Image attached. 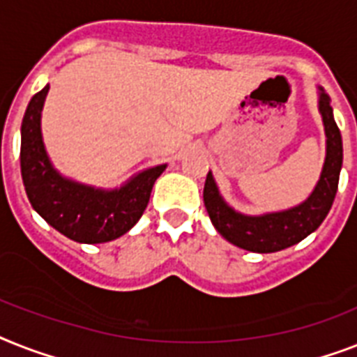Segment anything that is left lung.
<instances>
[{
  "instance_id": "left-lung-1",
  "label": "left lung",
  "mask_w": 357,
  "mask_h": 357,
  "mask_svg": "<svg viewBox=\"0 0 357 357\" xmlns=\"http://www.w3.org/2000/svg\"><path fill=\"white\" fill-rule=\"evenodd\" d=\"M319 113L326 135V155L319 181L308 198L295 207L264 214H244L233 208L220 194L213 172L208 170L204 187V202L208 218L222 236L236 248L253 253H275L299 244L323 224L337 192L339 172L343 165V141L334 121L330 97L321 86Z\"/></svg>"
}]
</instances>
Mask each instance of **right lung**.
<instances>
[{"mask_svg": "<svg viewBox=\"0 0 357 357\" xmlns=\"http://www.w3.org/2000/svg\"><path fill=\"white\" fill-rule=\"evenodd\" d=\"M47 91L49 84L31 98L22 123L20 163L29 202L51 227L80 244H102L123 236L143 216L153 183L167 165L141 170L117 188L62 176L43 144L42 109Z\"/></svg>", "mask_w": 357, "mask_h": 357, "instance_id": "right-lung-1", "label": "right lung"}]
</instances>
